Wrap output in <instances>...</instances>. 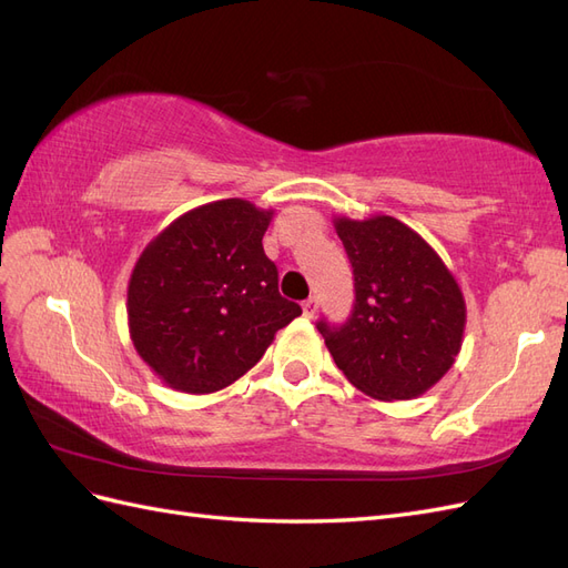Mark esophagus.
Segmentation results:
<instances>
[{"mask_svg": "<svg viewBox=\"0 0 568 568\" xmlns=\"http://www.w3.org/2000/svg\"><path fill=\"white\" fill-rule=\"evenodd\" d=\"M317 307H320L317 298L311 296L307 301H303V315H305V317H315V315H317Z\"/></svg>", "mask_w": 568, "mask_h": 568, "instance_id": "34e87169", "label": "esophagus"}]
</instances>
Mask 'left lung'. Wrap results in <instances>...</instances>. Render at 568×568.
<instances>
[{
	"instance_id": "8db88e82",
	"label": "left lung",
	"mask_w": 568,
	"mask_h": 568,
	"mask_svg": "<svg viewBox=\"0 0 568 568\" xmlns=\"http://www.w3.org/2000/svg\"><path fill=\"white\" fill-rule=\"evenodd\" d=\"M355 303L346 324L320 322L336 367L376 400H412L438 384L462 348L467 303L440 255L390 215L334 217Z\"/></svg>"
}]
</instances>
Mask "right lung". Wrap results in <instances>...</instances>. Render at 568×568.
<instances>
[{"mask_svg": "<svg viewBox=\"0 0 568 568\" xmlns=\"http://www.w3.org/2000/svg\"><path fill=\"white\" fill-rule=\"evenodd\" d=\"M274 211L244 199L199 205L153 236L128 284L134 351L182 393H215L244 376L303 311L277 286L263 251Z\"/></svg>", "mask_w": 568, "mask_h": 568, "instance_id": "obj_1", "label": "right lung"}]
</instances>
